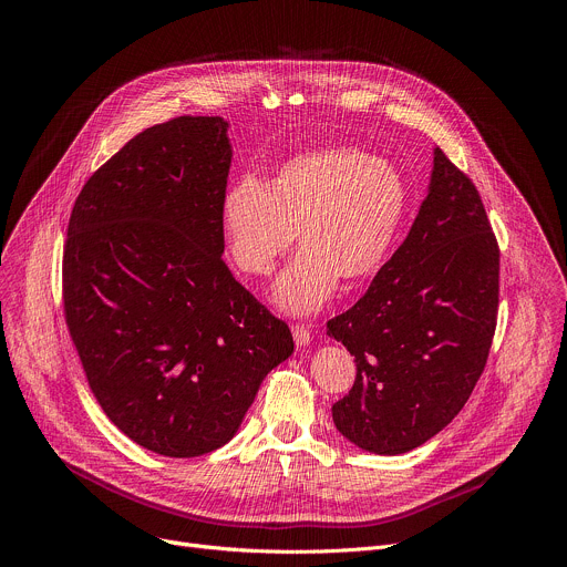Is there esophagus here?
<instances>
[{
	"instance_id": "1",
	"label": "esophagus",
	"mask_w": 567,
	"mask_h": 567,
	"mask_svg": "<svg viewBox=\"0 0 567 567\" xmlns=\"http://www.w3.org/2000/svg\"><path fill=\"white\" fill-rule=\"evenodd\" d=\"M291 334L298 348H307L311 343V332L307 326H291Z\"/></svg>"
}]
</instances>
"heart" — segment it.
<instances>
[{
    "label": "heart",
    "mask_w": 567,
    "mask_h": 567,
    "mask_svg": "<svg viewBox=\"0 0 567 567\" xmlns=\"http://www.w3.org/2000/svg\"><path fill=\"white\" fill-rule=\"evenodd\" d=\"M409 206V184L392 161L328 145L291 156L267 186H230L219 226L233 265L247 276L271 274L298 233L302 251L274 282L271 300L307 316L330 302L339 278L357 282L381 267Z\"/></svg>",
    "instance_id": "obj_1"
}]
</instances>
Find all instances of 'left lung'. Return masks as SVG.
I'll use <instances>...</instances> for the list:
<instances>
[{"label": "left lung", "instance_id": "obj_1", "mask_svg": "<svg viewBox=\"0 0 567 567\" xmlns=\"http://www.w3.org/2000/svg\"><path fill=\"white\" fill-rule=\"evenodd\" d=\"M501 251L471 179L433 150L411 233L365 296L328 322L357 361L332 406L339 433L377 455L409 453L462 411L487 363Z\"/></svg>", "mask_w": 567, "mask_h": 567}]
</instances>
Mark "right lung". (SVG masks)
<instances>
[{
    "instance_id": "1",
    "label": "right lung",
    "mask_w": 567,
    "mask_h": 567,
    "mask_svg": "<svg viewBox=\"0 0 567 567\" xmlns=\"http://www.w3.org/2000/svg\"><path fill=\"white\" fill-rule=\"evenodd\" d=\"M230 158L219 116L147 127L90 177L69 219V334L110 422L158 455L224 446L293 352L285 322L221 262Z\"/></svg>"
}]
</instances>
